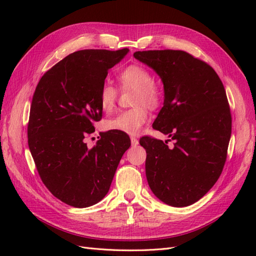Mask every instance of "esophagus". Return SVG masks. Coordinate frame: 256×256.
Here are the masks:
<instances>
[{"instance_id":"esophagus-1","label":"esophagus","mask_w":256,"mask_h":256,"mask_svg":"<svg viewBox=\"0 0 256 256\" xmlns=\"http://www.w3.org/2000/svg\"><path fill=\"white\" fill-rule=\"evenodd\" d=\"M131 144L132 146H138V140L136 138H131Z\"/></svg>"}]
</instances>
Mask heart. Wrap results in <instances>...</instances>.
<instances>
[{
  "label": "heart",
  "instance_id": "1",
  "mask_svg": "<svg viewBox=\"0 0 256 256\" xmlns=\"http://www.w3.org/2000/svg\"><path fill=\"white\" fill-rule=\"evenodd\" d=\"M116 79L122 90H135L133 98V106L135 108L108 120L106 126L111 131L136 135L148 118L145 106L156 108L160 104V91L153 82V77L148 70L138 64H130L121 70ZM116 99L118 91L113 86L104 84L101 86L99 104L103 111L111 112L116 106Z\"/></svg>",
  "mask_w": 256,
  "mask_h": 256
}]
</instances>
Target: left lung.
<instances>
[{
	"label": "left lung",
	"mask_w": 256,
	"mask_h": 256,
	"mask_svg": "<svg viewBox=\"0 0 256 256\" xmlns=\"http://www.w3.org/2000/svg\"><path fill=\"white\" fill-rule=\"evenodd\" d=\"M134 57L162 81L164 106L153 128L175 140L170 148L167 140H140L148 186L168 206H190L216 182L226 160L232 120L224 84L186 52L145 50Z\"/></svg>",
	"instance_id": "obj_1"
}]
</instances>
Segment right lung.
I'll list each match as a JSON object with an SVG mask.
<instances>
[{"mask_svg":"<svg viewBox=\"0 0 256 256\" xmlns=\"http://www.w3.org/2000/svg\"><path fill=\"white\" fill-rule=\"evenodd\" d=\"M128 52L84 50L70 54L42 76L30 106L28 148L48 190L62 202L86 208L104 198L131 140L106 132L92 148L84 142L101 120L99 92L108 69Z\"/></svg>","mask_w":256,"mask_h":256,"instance_id":"right-lung-1","label":"right lung"}]
</instances>
